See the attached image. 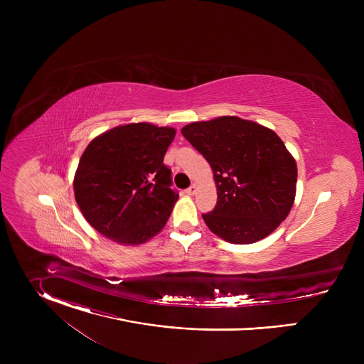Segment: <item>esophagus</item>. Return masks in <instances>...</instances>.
<instances>
[{
	"label": "esophagus",
	"mask_w": 364,
	"mask_h": 364,
	"mask_svg": "<svg viewBox=\"0 0 364 364\" xmlns=\"http://www.w3.org/2000/svg\"><path fill=\"white\" fill-rule=\"evenodd\" d=\"M196 191H197V186H196V184H191V186L186 190V194H188V196H194V194H196Z\"/></svg>",
	"instance_id": "obj_1"
}]
</instances>
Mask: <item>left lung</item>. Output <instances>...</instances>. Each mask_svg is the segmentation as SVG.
I'll return each instance as SVG.
<instances>
[{"instance_id":"1","label":"left lung","mask_w":364,"mask_h":364,"mask_svg":"<svg viewBox=\"0 0 364 364\" xmlns=\"http://www.w3.org/2000/svg\"><path fill=\"white\" fill-rule=\"evenodd\" d=\"M213 170L218 203L203 220L215 235L249 245L287 219L296 193V163L269 128L237 117H219L181 128Z\"/></svg>"}]
</instances>
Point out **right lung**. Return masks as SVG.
Returning a JSON list of instances; mask_svg holds the SVG:
<instances>
[{
	"label": "right lung",
	"instance_id": "right-lung-1",
	"mask_svg": "<svg viewBox=\"0 0 364 364\" xmlns=\"http://www.w3.org/2000/svg\"><path fill=\"white\" fill-rule=\"evenodd\" d=\"M171 127L148 122L115 127L83 151L73 190L87 223L121 245H141L166 226L178 194L170 188L164 155Z\"/></svg>",
	"mask_w": 364,
	"mask_h": 364
}]
</instances>
